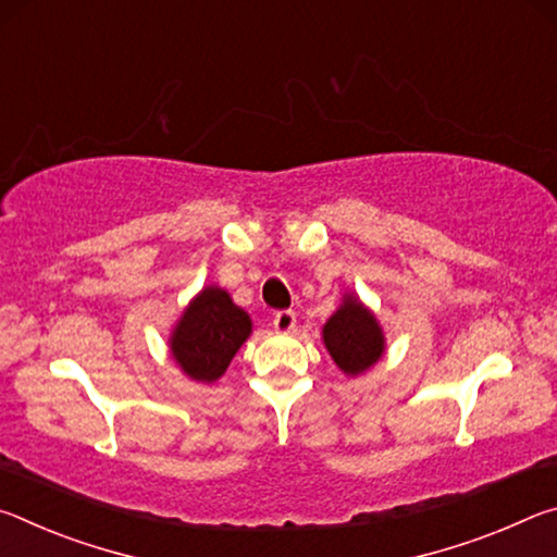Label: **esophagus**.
Wrapping results in <instances>:
<instances>
[{"label":"esophagus","mask_w":557,"mask_h":557,"mask_svg":"<svg viewBox=\"0 0 557 557\" xmlns=\"http://www.w3.org/2000/svg\"><path fill=\"white\" fill-rule=\"evenodd\" d=\"M272 324H275V332L289 334V332H295L297 314L292 312V309H280V312L275 314V319H272Z\"/></svg>","instance_id":"1"}]
</instances>
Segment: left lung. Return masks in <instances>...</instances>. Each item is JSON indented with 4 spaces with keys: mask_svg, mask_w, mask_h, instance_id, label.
Listing matches in <instances>:
<instances>
[{
    "mask_svg": "<svg viewBox=\"0 0 557 557\" xmlns=\"http://www.w3.org/2000/svg\"><path fill=\"white\" fill-rule=\"evenodd\" d=\"M324 344L338 369L348 375L363 373L383 356L381 326L356 297H346L324 324Z\"/></svg>",
    "mask_w": 557,
    "mask_h": 557,
    "instance_id": "left-lung-1",
    "label": "left lung"
}]
</instances>
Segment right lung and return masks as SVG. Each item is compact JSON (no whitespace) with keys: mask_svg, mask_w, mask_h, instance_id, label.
Listing matches in <instances>:
<instances>
[{"mask_svg":"<svg viewBox=\"0 0 557 557\" xmlns=\"http://www.w3.org/2000/svg\"><path fill=\"white\" fill-rule=\"evenodd\" d=\"M250 317L233 305L228 292L206 287L172 334V356L194 381L213 383L250 336Z\"/></svg>","mask_w":557,"mask_h":557,"instance_id":"obj_1","label":"right lung"}]
</instances>
